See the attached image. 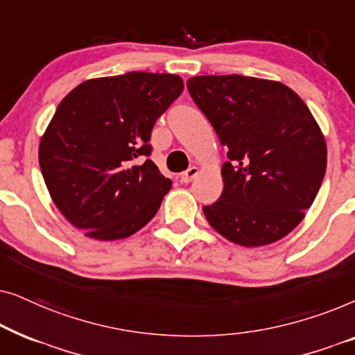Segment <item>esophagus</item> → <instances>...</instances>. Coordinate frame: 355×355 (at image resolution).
<instances>
[{"label":"esophagus","instance_id":"obj_1","mask_svg":"<svg viewBox=\"0 0 355 355\" xmlns=\"http://www.w3.org/2000/svg\"><path fill=\"white\" fill-rule=\"evenodd\" d=\"M198 174V168H196V166H192V168H189L186 173H182L181 174V182L182 184H189L192 181L193 178H196Z\"/></svg>","mask_w":355,"mask_h":355}]
</instances>
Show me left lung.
I'll return each mask as SVG.
<instances>
[{"instance_id":"1","label":"left lung","mask_w":355,"mask_h":355,"mask_svg":"<svg viewBox=\"0 0 355 355\" xmlns=\"http://www.w3.org/2000/svg\"><path fill=\"white\" fill-rule=\"evenodd\" d=\"M187 90L230 158L221 197L203 207L207 221L244 247L283 239L327 171V144L307 105L281 82L239 74L192 77Z\"/></svg>"}]
</instances>
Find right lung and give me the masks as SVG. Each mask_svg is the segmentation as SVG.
I'll list each match as a JSON object with an SVG mask.
<instances>
[{"label": "right lung", "mask_w": 355, "mask_h": 355, "mask_svg": "<svg viewBox=\"0 0 355 355\" xmlns=\"http://www.w3.org/2000/svg\"><path fill=\"white\" fill-rule=\"evenodd\" d=\"M182 90L179 76L128 72L82 82L58 105L38 162L58 210L87 237L124 239L158 211L171 181L148 140Z\"/></svg>", "instance_id": "right-lung-1"}]
</instances>
